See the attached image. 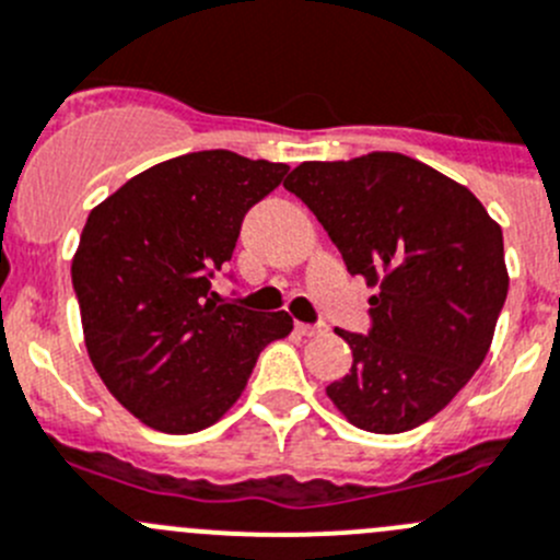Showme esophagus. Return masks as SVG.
<instances>
[{
    "instance_id": "34e87169",
    "label": "esophagus",
    "mask_w": 560,
    "mask_h": 560,
    "mask_svg": "<svg viewBox=\"0 0 560 560\" xmlns=\"http://www.w3.org/2000/svg\"><path fill=\"white\" fill-rule=\"evenodd\" d=\"M296 329H300L302 335H307V338H313V335L327 332V324H296Z\"/></svg>"
}]
</instances>
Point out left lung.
I'll return each mask as SVG.
<instances>
[{
	"label": "left lung",
	"mask_w": 560,
	"mask_h": 560,
	"mask_svg": "<svg viewBox=\"0 0 560 560\" xmlns=\"http://www.w3.org/2000/svg\"><path fill=\"white\" fill-rule=\"evenodd\" d=\"M351 275L376 285L369 335L335 329L351 371L327 396L357 429L401 434L470 382L509 294L503 231L467 186L404 153L305 162L283 180Z\"/></svg>",
	"instance_id": "1"
}]
</instances>
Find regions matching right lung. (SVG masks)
<instances>
[{"mask_svg": "<svg viewBox=\"0 0 560 560\" xmlns=\"http://www.w3.org/2000/svg\"><path fill=\"white\" fill-rule=\"evenodd\" d=\"M289 164L197 151L153 164L90 211L71 277L84 346L112 396L164 434L217 423L294 322L220 305L211 277Z\"/></svg>", "mask_w": 560, "mask_h": 560, "instance_id": "obj_1", "label": "right lung"}]
</instances>
